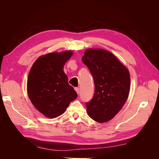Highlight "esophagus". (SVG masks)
Here are the masks:
<instances>
[{"label":"esophagus","instance_id":"34e87169","mask_svg":"<svg viewBox=\"0 0 159 159\" xmlns=\"http://www.w3.org/2000/svg\"><path fill=\"white\" fill-rule=\"evenodd\" d=\"M75 90L76 91V92L78 94L80 93V88H75Z\"/></svg>","mask_w":159,"mask_h":159}]
</instances>
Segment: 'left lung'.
I'll list each match as a JSON object with an SVG mask.
<instances>
[{
    "instance_id": "left-lung-1",
    "label": "left lung",
    "mask_w": 159,
    "mask_h": 159,
    "mask_svg": "<svg viewBox=\"0 0 159 159\" xmlns=\"http://www.w3.org/2000/svg\"><path fill=\"white\" fill-rule=\"evenodd\" d=\"M93 78L95 93L86 102L89 116L99 123L112 119L127 99L130 90L128 70L111 53L88 49L82 57Z\"/></svg>"
}]
</instances>
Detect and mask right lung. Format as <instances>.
<instances>
[{
  "instance_id": "add662e5",
  "label": "right lung",
  "mask_w": 159,
  "mask_h": 159,
  "mask_svg": "<svg viewBox=\"0 0 159 159\" xmlns=\"http://www.w3.org/2000/svg\"><path fill=\"white\" fill-rule=\"evenodd\" d=\"M72 54L70 51H65L40 56L28 74V97L34 106L48 118L63 114L78 96L63 70Z\"/></svg>"
}]
</instances>
